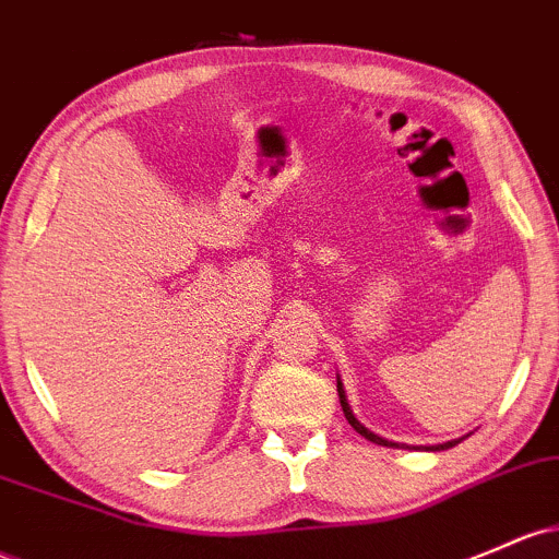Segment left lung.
<instances>
[{"mask_svg":"<svg viewBox=\"0 0 559 559\" xmlns=\"http://www.w3.org/2000/svg\"><path fill=\"white\" fill-rule=\"evenodd\" d=\"M336 392H340V403H342V411H345V419L349 421V427H353L355 432L364 435L366 440H371V443H377V445H397V443H392V440H384V438H379V435H373L371 429H366L358 419H355L353 411H349V403H347V397H345V390H342L340 379H336ZM456 443H459V440H449V443L432 445V449H429V451H445V449H451V445H456Z\"/></svg>","mask_w":559,"mask_h":559,"instance_id":"obj_1","label":"left lung"}]
</instances>
